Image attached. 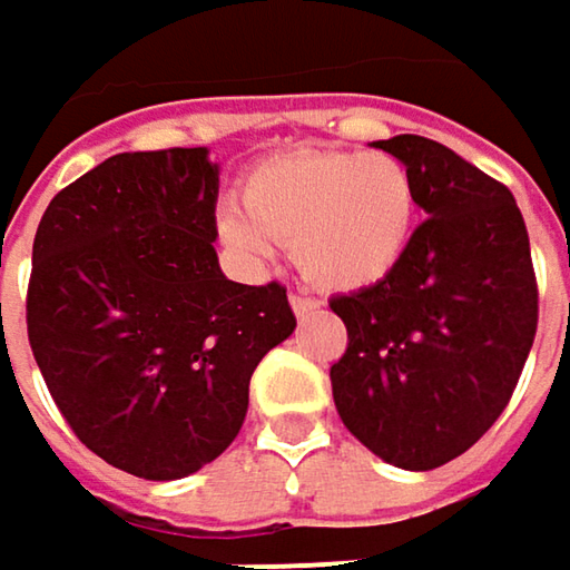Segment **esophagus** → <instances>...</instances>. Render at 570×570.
Segmentation results:
<instances>
[{
    "label": "esophagus",
    "instance_id": "esophagus-1",
    "mask_svg": "<svg viewBox=\"0 0 570 570\" xmlns=\"http://www.w3.org/2000/svg\"><path fill=\"white\" fill-rule=\"evenodd\" d=\"M289 306H293L296 320H306V316L320 313V299H313V296H303V293H289Z\"/></svg>",
    "mask_w": 570,
    "mask_h": 570
}]
</instances>
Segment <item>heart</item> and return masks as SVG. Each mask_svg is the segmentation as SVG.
Listing matches in <instances>:
<instances>
[{"label": "heart", "instance_id": "1", "mask_svg": "<svg viewBox=\"0 0 570 570\" xmlns=\"http://www.w3.org/2000/svg\"><path fill=\"white\" fill-rule=\"evenodd\" d=\"M240 208L218 218L240 257L267 261L284 244L309 284L355 293L382 284L407 254L417 195L391 153L293 149L244 176Z\"/></svg>", "mask_w": 570, "mask_h": 570}]
</instances>
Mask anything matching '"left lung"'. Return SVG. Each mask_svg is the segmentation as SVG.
<instances>
[{
    "mask_svg": "<svg viewBox=\"0 0 570 570\" xmlns=\"http://www.w3.org/2000/svg\"><path fill=\"white\" fill-rule=\"evenodd\" d=\"M424 225L382 284L333 296L348 348L330 368L348 434L401 470L466 453L509 404L539 326L529 232L505 185L401 132Z\"/></svg>",
    "mask_w": 570,
    "mask_h": 570,
    "instance_id": "left-lung-1",
    "label": "left lung"
}]
</instances>
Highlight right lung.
I'll list each match as a JSON object with an SVG mask.
<instances>
[{"instance_id":"right-lung-1","label":"right lung","mask_w":570,"mask_h":570,"mask_svg":"<svg viewBox=\"0 0 570 570\" xmlns=\"http://www.w3.org/2000/svg\"><path fill=\"white\" fill-rule=\"evenodd\" d=\"M205 146L120 153L61 188L31 247L28 342L80 443L142 480L222 456L257 362L293 336L281 284H234L215 250Z\"/></svg>"}]
</instances>
